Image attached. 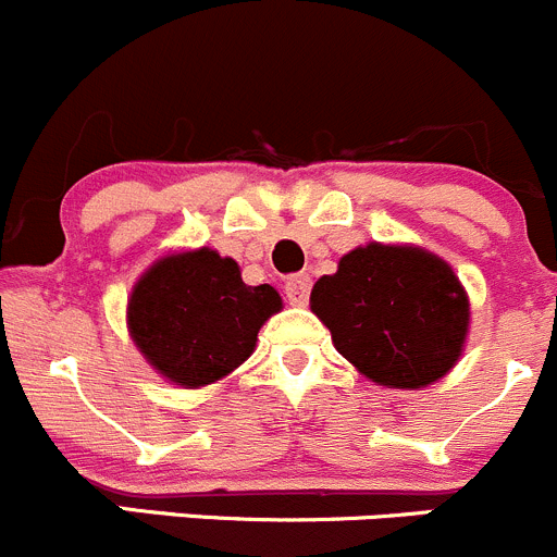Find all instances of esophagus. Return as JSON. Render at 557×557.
<instances>
[{"instance_id":"esophagus-1","label":"esophagus","mask_w":557,"mask_h":557,"mask_svg":"<svg viewBox=\"0 0 557 557\" xmlns=\"http://www.w3.org/2000/svg\"><path fill=\"white\" fill-rule=\"evenodd\" d=\"M284 289H286V300H289L292 306H306L308 295H311V276H306V273H295V276L286 278Z\"/></svg>"}]
</instances>
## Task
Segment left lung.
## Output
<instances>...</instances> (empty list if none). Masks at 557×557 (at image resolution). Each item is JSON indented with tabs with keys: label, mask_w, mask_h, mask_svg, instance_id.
<instances>
[{
	"label": "left lung",
	"mask_w": 557,
	"mask_h": 557,
	"mask_svg": "<svg viewBox=\"0 0 557 557\" xmlns=\"http://www.w3.org/2000/svg\"><path fill=\"white\" fill-rule=\"evenodd\" d=\"M333 346L371 382L420 389L463 355L468 295L442 257L420 246L368 244L341 257L311 289Z\"/></svg>",
	"instance_id": "left-lung-1"
}]
</instances>
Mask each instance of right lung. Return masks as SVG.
<instances>
[{
  "label": "right lung",
  "mask_w": 557,
  "mask_h": 557,
  "mask_svg": "<svg viewBox=\"0 0 557 557\" xmlns=\"http://www.w3.org/2000/svg\"><path fill=\"white\" fill-rule=\"evenodd\" d=\"M278 311L271 284H244L233 257L202 246L162 257L137 278L126 327L153 371L195 389L249 360L257 333Z\"/></svg>",
  "instance_id": "right-lung-1"
}]
</instances>
